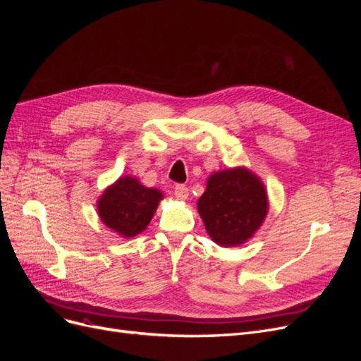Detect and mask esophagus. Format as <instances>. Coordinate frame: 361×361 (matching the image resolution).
Masks as SVG:
<instances>
[{
	"instance_id": "obj_1",
	"label": "esophagus",
	"mask_w": 361,
	"mask_h": 361,
	"mask_svg": "<svg viewBox=\"0 0 361 361\" xmlns=\"http://www.w3.org/2000/svg\"><path fill=\"white\" fill-rule=\"evenodd\" d=\"M174 195H176L178 200H187L190 191L185 185H176V187H174Z\"/></svg>"
}]
</instances>
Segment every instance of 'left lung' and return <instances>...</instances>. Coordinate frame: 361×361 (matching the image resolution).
<instances>
[{
  "label": "left lung",
  "mask_w": 361,
  "mask_h": 361,
  "mask_svg": "<svg viewBox=\"0 0 361 361\" xmlns=\"http://www.w3.org/2000/svg\"><path fill=\"white\" fill-rule=\"evenodd\" d=\"M207 235L221 247H238L264 224L269 211L265 183L247 167L212 173L197 202Z\"/></svg>",
  "instance_id": "left-lung-1"
}]
</instances>
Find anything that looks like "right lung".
Instances as JSON below:
<instances>
[{
	"label": "right lung",
	"instance_id": "add662e5",
	"mask_svg": "<svg viewBox=\"0 0 361 361\" xmlns=\"http://www.w3.org/2000/svg\"><path fill=\"white\" fill-rule=\"evenodd\" d=\"M162 199L158 188H147L134 176H120L97 199V215L120 238H134L146 231Z\"/></svg>",
	"mask_w": 361,
	"mask_h": 361
}]
</instances>
